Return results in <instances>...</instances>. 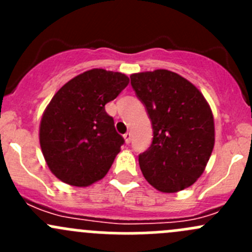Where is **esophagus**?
<instances>
[{
  "mask_svg": "<svg viewBox=\"0 0 252 252\" xmlns=\"http://www.w3.org/2000/svg\"><path fill=\"white\" fill-rule=\"evenodd\" d=\"M123 136H124V140H126V144H129V142L131 141V134L130 133H126Z\"/></svg>",
  "mask_w": 252,
  "mask_h": 252,
  "instance_id": "obj_1",
  "label": "esophagus"
}]
</instances>
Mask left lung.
Here are the masks:
<instances>
[{"label":"left lung","instance_id":"1","mask_svg":"<svg viewBox=\"0 0 252 252\" xmlns=\"http://www.w3.org/2000/svg\"><path fill=\"white\" fill-rule=\"evenodd\" d=\"M130 83L146 107L154 139L139 155L145 179L158 191L177 192L204 173L215 146V122L199 89L167 69L135 73Z\"/></svg>","mask_w":252,"mask_h":252}]
</instances>
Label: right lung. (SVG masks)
I'll list each match as a JSON object with an SVG mask.
<instances>
[{
  "label": "right lung",
  "mask_w": 252,
  "mask_h": 252,
  "mask_svg": "<svg viewBox=\"0 0 252 252\" xmlns=\"http://www.w3.org/2000/svg\"><path fill=\"white\" fill-rule=\"evenodd\" d=\"M129 84L118 72L91 69L65 83L42 114L40 146L48 168L63 183L89 187L102 179L124 139L105 105Z\"/></svg>",
  "instance_id": "obj_1"
}]
</instances>
